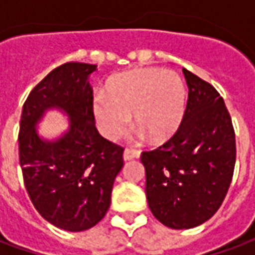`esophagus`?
<instances>
[{"mask_svg":"<svg viewBox=\"0 0 255 255\" xmlns=\"http://www.w3.org/2000/svg\"><path fill=\"white\" fill-rule=\"evenodd\" d=\"M139 154H140V153H139L138 150L126 149L124 150V154H123V157H124V160L128 161V160H132V158H138Z\"/></svg>","mask_w":255,"mask_h":255,"instance_id":"34e87169","label":"esophagus"}]
</instances>
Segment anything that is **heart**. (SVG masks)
<instances>
[{
	"label": "heart",
	"instance_id": "b5f03b06",
	"mask_svg": "<svg viewBox=\"0 0 255 255\" xmlns=\"http://www.w3.org/2000/svg\"><path fill=\"white\" fill-rule=\"evenodd\" d=\"M186 109V86L173 71L143 68L117 75L108 93L95 95L93 112L105 138L115 140L127 131L131 115L155 142L175 132Z\"/></svg>",
	"mask_w": 255,
	"mask_h": 255
}]
</instances>
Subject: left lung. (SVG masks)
Segmentation results:
<instances>
[{
  "label": "left lung",
  "instance_id": "1",
  "mask_svg": "<svg viewBox=\"0 0 255 255\" xmlns=\"http://www.w3.org/2000/svg\"><path fill=\"white\" fill-rule=\"evenodd\" d=\"M188 100L177 131L142 151L151 213L173 230H188L213 216L228 192L236 160L235 131L223 97L183 68Z\"/></svg>",
  "mask_w": 255,
  "mask_h": 255
}]
</instances>
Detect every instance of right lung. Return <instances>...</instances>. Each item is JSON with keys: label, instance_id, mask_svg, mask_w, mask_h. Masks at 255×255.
I'll use <instances>...</instances> for the list:
<instances>
[{"label": "right lung", "instance_id": "add662e5", "mask_svg": "<svg viewBox=\"0 0 255 255\" xmlns=\"http://www.w3.org/2000/svg\"><path fill=\"white\" fill-rule=\"evenodd\" d=\"M97 65L65 63L27 97L19 131V160L25 190L38 213L61 230L79 232L98 224L111 206L122 171V146L95 127L89 75ZM49 107L70 116V129L54 142L39 138L35 124Z\"/></svg>", "mask_w": 255, "mask_h": 255}]
</instances>
